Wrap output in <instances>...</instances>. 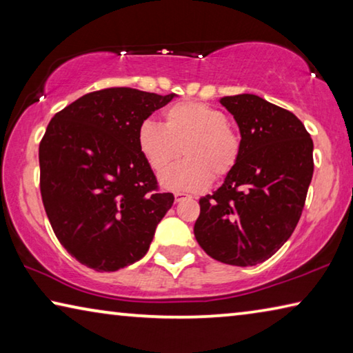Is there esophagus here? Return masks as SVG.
I'll use <instances>...</instances> for the list:
<instances>
[{
    "label": "esophagus",
    "instance_id": "obj_1",
    "mask_svg": "<svg viewBox=\"0 0 353 353\" xmlns=\"http://www.w3.org/2000/svg\"><path fill=\"white\" fill-rule=\"evenodd\" d=\"M187 198H190V194L183 193V191H176V193H174V199H176V202L182 201V199H187Z\"/></svg>",
    "mask_w": 353,
    "mask_h": 353
}]
</instances>
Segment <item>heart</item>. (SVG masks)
Segmentation results:
<instances>
[{"instance_id":"1","label":"heart","mask_w":353,"mask_h":353,"mask_svg":"<svg viewBox=\"0 0 353 353\" xmlns=\"http://www.w3.org/2000/svg\"><path fill=\"white\" fill-rule=\"evenodd\" d=\"M163 126L145 121L139 129V151L149 168L160 172L174 163L184 146L185 160L160 176L172 191H202L213 177H224L240 159V139L223 112L204 103L185 101L163 112Z\"/></svg>"}]
</instances>
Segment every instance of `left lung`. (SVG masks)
Instances as JSON below:
<instances>
[{
  "label": "left lung",
  "instance_id": "8db88e82",
  "mask_svg": "<svg viewBox=\"0 0 353 353\" xmlns=\"http://www.w3.org/2000/svg\"><path fill=\"white\" fill-rule=\"evenodd\" d=\"M240 128V159L199 201L194 236L225 265L255 266L294 232L313 177V140L290 110L256 94L219 99Z\"/></svg>",
  "mask_w": 353,
  "mask_h": 353
}]
</instances>
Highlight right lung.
<instances>
[{"label": "right lung", "mask_w": 353, "mask_h": 353, "mask_svg": "<svg viewBox=\"0 0 353 353\" xmlns=\"http://www.w3.org/2000/svg\"><path fill=\"white\" fill-rule=\"evenodd\" d=\"M174 97L105 88L48 124L39 148L41 201L57 240L82 265L118 271L148 252L174 196L159 193L137 137Z\"/></svg>", "instance_id": "right-lung-1"}]
</instances>
